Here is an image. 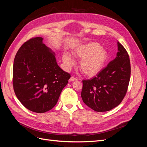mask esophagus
<instances>
[{
	"label": "esophagus",
	"mask_w": 147,
	"mask_h": 147,
	"mask_svg": "<svg viewBox=\"0 0 147 147\" xmlns=\"http://www.w3.org/2000/svg\"><path fill=\"white\" fill-rule=\"evenodd\" d=\"M77 78H75V77H72L70 79H69V82H74V81H75V80H77Z\"/></svg>",
	"instance_id": "obj_1"
}]
</instances>
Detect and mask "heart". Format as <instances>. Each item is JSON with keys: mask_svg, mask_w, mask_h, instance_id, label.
I'll use <instances>...</instances> for the list:
<instances>
[{"mask_svg": "<svg viewBox=\"0 0 147 147\" xmlns=\"http://www.w3.org/2000/svg\"><path fill=\"white\" fill-rule=\"evenodd\" d=\"M74 56L81 59L80 69L88 77H94L104 68L108 59V53L98 43L91 42L77 47L73 52ZM65 67L70 69L75 63L74 59L68 53L63 55Z\"/></svg>", "mask_w": 147, "mask_h": 147, "instance_id": "b5f03b06", "label": "heart"}]
</instances>
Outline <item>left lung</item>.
I'll return each instance as SVG.
<instances>
[{"mask_svg": "<svg viewBox=\"0 0 147 147\" xmlns=\"http://www.w3.org/2000/svg\"><path fill=\"white\" fill-rule=\"evenodd\" d=\"M117 57L92 79L83 81V102L96 112L116 107L125 96L131 77V64L126 49L118 42Z\"/></svg>", "mask_w": 147, "mask_h": 147, "instance_id": "1", "label": "left lung"}]
</instances>
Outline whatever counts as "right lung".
<instances>
[{"instance_id":"add662e5","label":"right lung","mask_w":147,"mask_h":147,"mask_svg":"<svg viewBox=\"0 0 147 147\" xmlns=\"http://www.w3.org/2000/svg\"><path fill=\"white\" fill-rule=\"evenodd\" d=\"M70 78L57 65L55 53L42 37L28 40L16 53L13 90L21 103L32 112L45 113L54 107Z\"/></svg>"}]
</instances>
